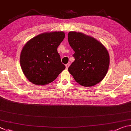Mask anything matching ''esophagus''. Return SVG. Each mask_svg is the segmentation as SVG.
Listing matches in <instances>:
<instances>
[{
	"label": "esophagus",
	"instance_id": "1",
	"mask_svg": "<svg viewBox=\"0 0 131 131\" xmlns=\"http://www.w3.org/2000/svg\"><path fill=\"white\" fill-rule=\"evenodd\" d=\"M69 66H70V64L69 63H68V64H67L66 65V69H68V68L69 67Z\"/></svg>",
	"mask_w": 131,
	"mask_h": 131
}]
</instances>
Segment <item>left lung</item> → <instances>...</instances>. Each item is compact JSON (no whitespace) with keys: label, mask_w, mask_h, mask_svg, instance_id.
<instances>
[{"label":"left lung","mask_w":131,"mask_h":131,"mask_svg":"<svg viewBox=\"0 0 131 131\" xmlns=\"http://www.w3.org/2000/svg\"><path fill=\"white\" fill-rule=\"evenodd\" d=\"M68 40L75 53V61L68 71L81 85L91 87L106 76L109 66V54L104 45L91 36L70 31Z\"/></svg>","instance_id":"8db88e82"}]
</instances>
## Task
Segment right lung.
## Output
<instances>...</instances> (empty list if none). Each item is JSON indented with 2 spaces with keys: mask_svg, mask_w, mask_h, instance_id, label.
Listing matches in <instances>:
<instances>
[{
  "mask_svg": "<svg viewBox=\"0 0 131 131\" xmlns=\"http://www.w3.org/2000/svg\"><path fill=\"white\" fill-rule=\"evenodd\" d=\"M65 37L63 31L43 33L30 40L20 53V64L32 83L45 85L54 81L66 68L57 52Z\"/></svg>",
  "mask_w": 131,
  "mask_h": 131,
  "instance_id": "right-lung-1",
  "label": "right lung"
}]
</instances>
